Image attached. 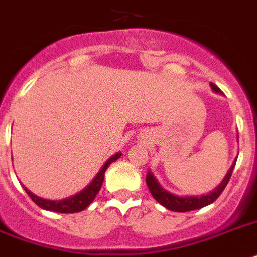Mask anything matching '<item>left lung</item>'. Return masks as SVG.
<instances>
[{"label": "left lung", "instance_id": "left-lung-1", "mask_svg": "<svg viewBox=\"0 0 257 257\" xmlns=\"http://www.w3.org/2000/svg\"><path fill=\"white\" fill-rule=\"evenodd\" d=\"M210 86H212V88L214 91L219 92V88L217 87L214 83H210ZM234 167L235 161L234 163H232L231 167H230V170H228L227 174H226L225 179L221 182V184H219L214 191L210 192L209 195L200 196V197H198V196L179 197V196L172 195V193H170V192L165 191V189L162 188L150 172L146 174V184H148V188L149 191H150V193L153 195V197H154L159 204H162V205L165 206V208L170 209L172 212H191V210H196V209H201L206 205H210L212 202H214L215 200L221 196V193L223 192V189L226 188V185H227L228 180L231 178Z\"/></svg>", "mask_w": 257, "mask_h": 257}]
</instances>
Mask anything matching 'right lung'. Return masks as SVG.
<instances>
[{
  "mask_svg": "<svg viewBox=\"0 0 257 257\" xmlns=\"http://www.w3.org/2000/svg\"><path fill=\"white\" fill-rule=\"evenodd\" d=\"M120 153L117 154L112 155L108 161L105 162L103 165L102 170L98 172V175L94 178L90 184L86 187L82 192H79L78 195L72 196V197L65 198V200H60V201H52V200H44V198H40L38 196H35L34 193H31L30 191L25 188V191L27 192V195L30 196L32 201L35 202L39 208L45 209V210H51V212H57V213H78L82 212L83 209L87 208L92 201L94 198L96 197L98 192L100 191L103 184V180H104V172L105 170L108 169L109 165L112 162H115L116 159L120 158Z\"/></svg>",
  "mask_w": 257,
  "mask_h": 257,
  "instance_id": "right-lung-1",
  "label": "right lung"
}]
</instances>
